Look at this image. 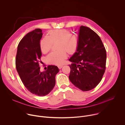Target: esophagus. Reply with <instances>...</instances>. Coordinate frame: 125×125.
I'll list each match as a JSON object with an SVG mask.
<instances>
[{
	"instance_id": "34e87169",
	"label": "esophagus",
	"mask_w": 125,
	"mask_h": 125,
	"mask_svg": "<svg viewBox=\"0 0 125 125\" xmlns=\"http://www.w3.org/2000/svg\"><path fill=\"white\" fill-rule=\"evenodd\" d=\"M58 67L59 69H61L63 67V65H58Z\"/></svg>"
}]
</instances>
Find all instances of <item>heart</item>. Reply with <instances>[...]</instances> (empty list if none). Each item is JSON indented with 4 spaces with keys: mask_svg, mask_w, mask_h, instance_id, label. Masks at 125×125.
Returning a JSON list of instances; mask_svg holds the SVG:
<instances>
[{
    "mask_svg": "<svg viewBox=\"0 0 125 125\" xmlns=\"http://www.w3.org/2000/svg\"><path fill=\"white\" fill-rule=\"evenodd\" d=\"M79 41L78 34L71 33L68 30H54L48 33V37L41 40L40 46L42 52L46 53L50 50L53 43L58 42V50L49 54L46 57V60L49 64L61 65L67 58L68 51L70 54H72L76 51Z\"/></svg>",
    "mask_w": 125,
    "mask_h": 125,
    "instance_id": "heart-1",
    "label": "heart"
}]
</instances>
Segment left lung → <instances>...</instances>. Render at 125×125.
I'll return each instance as SVG.
<instances>
[{
    "label": "left lung",
    "instance_id": "left-lung-1",
    "mask_svg": "<svg viewBox=\"0 0 125 125\" xmlns=\"http://www.w3.org/2000/svg\"><path fill=\"white\" fill-rule=\"evenodd\" d=\"M76 52L69 59L71 82L83 91H90L100 82L106 69V51L99 35L81 26Z\"/></svg>",
    "mask_w": 125,
    "mask_h": 125
}]
</instances>
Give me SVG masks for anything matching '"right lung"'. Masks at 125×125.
I'll return each instance as SVG.
<instances>
[{
    "instance_id": "1",
    "label": "right lung",
    "mask_w": 125,
    "mask_h": 125,
    "mask_svg": "<svg viewBox=\"0 0 125 125\" xmlns=\"http://www.w3.org/2000/svg\"><path fill=\"white\" fill-rule=\"evenodd\" d=\"M42 36L40 29L28 33L20 42L16 57V69L25 86L31 93L41 96L48 94L54 88L55 76L59 71L57 66L49 65L46 71H40Z\"/></svg>"
}]
</instances>
